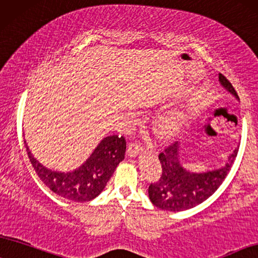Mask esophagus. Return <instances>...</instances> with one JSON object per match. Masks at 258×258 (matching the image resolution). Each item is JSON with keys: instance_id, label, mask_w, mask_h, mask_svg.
Instances as JSON below:
<instances>
[{"instance_id": "esophagus-1", "label": "esophagus", "mask_w": 258, "mask_h": 258, "mask_svg": "<svg viewBox=\"0 0 258 258\" xmlns=\"http://www.w3.org/2000/svg\"><path fill=\"white\" fill-rule=\"evenodd\" d=\"M142 151L143 149L140 148L138 143H131V144L128 145V148H127V155H128L130 157H136V156H138Z\"/></svg>"}]
</instances>
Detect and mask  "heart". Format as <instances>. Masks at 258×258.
I'll return each instance as SVG.
<instances>
[{
	"label": "heart",
	"instance_id": "heart-1",
	"mask_svg": "<svg viewBox=\"0 0 258 258\" xmlns=\"http://www.w3.org/2000/svg\"><path fill=\"white\" fill-rule=\"evenodd\" d=\"M185 119V113L182 110H172L163 115L156 123V133L161 137H171L178 131Z\"/></svg>",
	"mask_w": 258,
	"mask_h": 258
}]
</instances>
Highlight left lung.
<instances>
[{
	"instance_id": "left-lung-1",
	"label": "left lung",
	"mask_w": 258,
	"mask_h": 258,
	"mask_svg": "<svg viewBox=\"0 0 258 258\" xmlns=\"http://www.w3.org/2000/svg\"><path fill=\"white\" fill-rule=\"evenodd\" d=\"M220 84L239 100L237 91L224 75L219 74ZM238 148L233 150L223 167L205 172L185 170L180 162V144L177 142L159 153L162 176L149 187V198L156 207L164 211L180 212L193 208L207 200L223 183L234 159Z\"/></svg>"
}]
</instances>
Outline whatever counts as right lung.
<instances>
[{"label":"right lung","mask_w":258,"mask_h":258,"mask_svg":"<svg viewBox=\"0 0 258 258\" xmlns=\"http://www.w3.org/2000/svg\"><path fill=\"white\" fill-rule=\"evenodd\" d=\"M25 146L32 167L53 193L71 201L86 202L95 199L105 189L115 168L125 158L126 140L119 136L106 137L80 168L69 172L44 167L33 157L26 142Z\"/></svg>","instance_id":"obj_1"}]
</instances>
